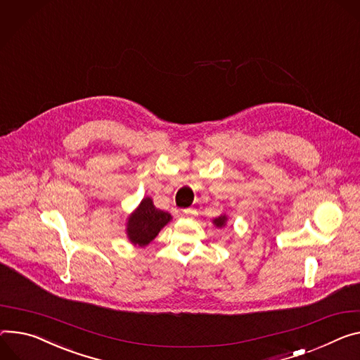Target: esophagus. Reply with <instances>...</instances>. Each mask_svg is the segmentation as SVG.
<instances>
[{"mask_svg":"<svg viewBox=\"0 0 360 360\" xmlns=\"http://www.w3.org/2000/svg\"><path fill=\"white\" fill-rule=\"evenodd\" d=\"M184 214H185L186 217H193V215H197V210L188 208V210H184Z\"/></svg>","mask_w":360,"mask_h":360,"instance_id":"obj_1","label":"esophagus"}]
</instances>
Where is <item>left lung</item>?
<instances>
[{
    "instance_id": "left-lung-1",
    "label": "left lung",
    "mask_w": 360,
    "mask_h": 360,
    "mask_svg": "<svg viewBox=\"0 0 360 360\" xmlns=\"http://www.w3.org/2000/svg\"><path fill=\"white\" fill-rule=\"evenodd\" d=\"M226 221H228L226 214H221L219 217H217V218L212 219V224H214L217 228H224V226L226 225Z\"/></svg>"
}]
</instances>
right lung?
Masks as SVG:
<instances>
[{
    "label": "right lung",
    "mask_w": 360,
    "mask_h": 360,
    "mask_svg": "<svg viewBox=\"0 0 360 360\" xmlns=\"http://www.w3.org/2000/svg\"><path fill=\"white\" fill-rule=\"evenodd\" d=\"M171 214L156 208L152 198L145 197L126 219L127 240L135 247L143 248L156 238L162 228L171 222Z\"/></svg>",
    "instance_id": "right-lung-1"
}]
</instances>
